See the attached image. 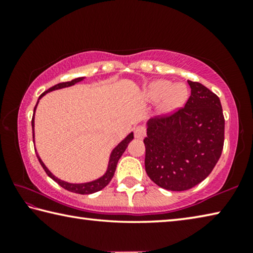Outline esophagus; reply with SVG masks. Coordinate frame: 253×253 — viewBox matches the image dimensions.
<instances>
[{"instance_id":"obj_1","label":"esophagus","mask_w":253,"mask_h":253,"mask_svg":"<svg viewBox=\"0 0 253 253\" xmlns=\"http://www.w3.org/2000/svg\"><path fill=\"white\" fill-rule=\"evenodd\" d=\"M134 135H135V138L143 139L145 135H146V128L144 126H137L134 129Z\"/></svg>"}]
</instances>
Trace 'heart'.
<instances>
[{"mask_svg":"<svg viewBox=\"0 0 253 253\" xmlns=\"http://www.w3.org/2000/svg\"><path fill=\"white\" fill-rule=\"evenodd\" d=\"M149 101L161 100V108L165 113L181 107L187 98V89L184 84H173L169 80H157L146 89Z\"/></svg>","mask_w":253,"mask_h":253,"instance_id":"b5f03b06","label":"heart"}]
</instances>
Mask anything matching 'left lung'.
Wrapping results in <instances>:
<instances>
[{"mask_svg": "<svg viewBox=\"0 0 253 253\" xmlns=\"http://www.w3.org/2000/svg\"><path fill=\"white\" fill-rule=\"evenodd\" d=\"M191 96L169 116L148 122L145 169L169 191H186L207 178L222 154L224 116L221 101L202 84L187 80Z\"/></svg>", "mask_w": 253, "mask_h": 253, "instance_id": "8db88e82", "label": "left lung"}]
</instances>
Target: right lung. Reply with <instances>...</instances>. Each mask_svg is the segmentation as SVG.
<instances>
[{"label":"right lung","instance_id":"1","mask_svg":"<svg viewBox=\"0 0 253 253\" xmlns=\"http://www.w3.org/2000/svg\"><path fill=\"white\" fill-rule=\"evenodd\" d=\"M84 77H80V78H76V79L71 80V81H67V83H60L58 84H55V85H53V87L49 88L48 90L42 93V95L39 97V99H40L42 96H44L46 92L55 90V89H61V88H65V87H70V85L75 84L77 83H79V81L84 80ZM38 102H39V100H38ZM38 102H37V105H38ZM37 105H36V107H34V111H36ZM31 123H32L33 138H34V113H33V117H32V122ZM132 138H134V134H132V132H130V134L128 135L126 138L123 140V142H121V143L118 144V146L114 149L113 153H111L110 160H109V165H108V169H107L106 174L104 175V176H101L100 178L96 179V181H92V182H89V183L72 184V183H67L65 181H61V179H59L58 177H55L54 175L51 173L48 169L45 168V165L43 164V162L41 161V158L39 157V155H38L37 152H36V154H37L38 160H39L40 164H41L42 168H43L46 175H48L49 177L52 178L54 182H57L60 186L63 187L67 191L72 192V193H77V194H91V193H95V192H98V191L102 190V188H104L105 186L108 185V183L111 181V178H113V176H114L115 170H116V166H117V163L119 161V158H121V156L123 155V153L125 152V149L127 148L128 144H129V142H130Z\"/></svg>","mask_w":253,"mask_h":253}]
</instances>
